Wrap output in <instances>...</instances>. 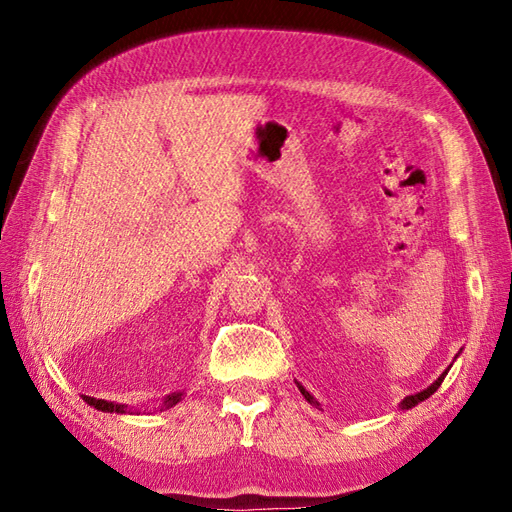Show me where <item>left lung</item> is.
Instances as JSON below:
<instances>
[{
  "instance_id": "8db88e82",
  "label": "left lung",
  "mask_w": 512,
  "mask_h": 512,
  "mask_svg": "<svg viewBox=\"0 0 512 512\" xmlns=\"http://www.w3.org/2000/svg\"><path fill=\"white\" fill-rule=\"evenodd\" d=\"M461 350H463V348H461ZM458 355H461V352H458ZM458 355H456V357H458ZM450 368H452V365H450ZM445 374H448V370H445V372H443V374H441V376L437 378V381H435V383H432L430 387H426L424 391H417V393H413V396H406V398H404V400L400 402V409H402V411H409V409H413V406H417L419 402H424L426 398H430V396H432V393H435V391L439 389V385L443 383V378H445ZM296 387L300 389V393H303V398H305V400H307V402H309L311 406H316V409H320V402H318L316 398H313V396H311V393H309V391H307V389H305L303 385H300L298 381H296Z\"/></svg>"
}]
</instances>
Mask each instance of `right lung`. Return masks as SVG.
I'll return each instance as SVG.
<instances>
[{
    "instance_id": "1",
    "label": "right lung",
    "mask_w": 512,
    "mask_h": 512,
    "mask_svg": "<svg viewBox=\"0 0 512 512\" xmlns=\"http://www.w3.org/2000/svg\"><path fill=\"white\" fill-rule=\"evenodd\" d=\"M86 404L95 406L97 411H103V413H134L131 409H127V404H119V402H110V400H99V398H90V396H82ZM183 398V391H175V393H168V396L162 400V404L157 406L160 411H166L170 409V406H175L177 402H181Z\"/></svg>"
}]
</instances>
